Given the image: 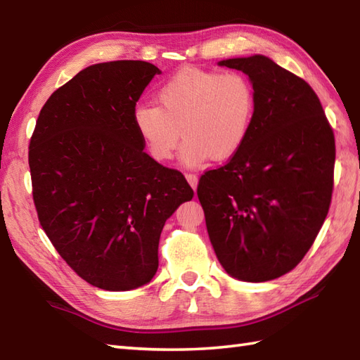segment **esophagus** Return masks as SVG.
I'll list each match as a JSON object with an SVG mask.
<instances>
[{"instance_id": "esophagus-1", "label": "esophagus", "mask_w": 360, "mask_h": 360, "mask_svg": "<svg viewBox=\"0 0 360 360\" xmlns=\"http://www.w3.org/2000/svg\"><path fill=\"white\" fill-rule=\"evenodd\" d=\"M186 179L188 182V186L192 187L193 190H196V186H198V176L196 174H192V173H187L186 174Z\"/></svg>"}]
</instances>
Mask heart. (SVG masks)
Returning a JSON list of instances; mask_svg holds the SVG:
<instances>
[{
	"mask_svg": "<svg viewBox=\"0 0 360 360\" xmlns=\"http://www.w3.org/2000/svg\"><path fill=\"white\" fill-rule=\"evenodd\" d=\"M158 106L141 103L133 125L151 159L165 162L178 147L181 162L201 167L240 151L255 116V91L240 72L184 68L158 89Z\"/></svg>",
	"mask_w": 360,
	"mask_h": 360,
	"instance_id": "1",
	"label": "heart"
}]
</instances>
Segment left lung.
Masks as SVG:
<instances>
[{
    "label": "left lung",
    "instance_id": "8db88e82",
    "mask_svg": "<svg viewBox=\"0 0 360 360\" xmlns=\"http://www.w3.org/2000/svg\"><path fill=\"white\" fill-rule=\"evenodd\" d=\"M218 65L248 75L255 116L240 151L201 176L198 198L224 271L241 281H269L302 262L326 218L334 133L312 88L269 57Z\"/></svg>",
    "mask_w": 360,
    "mask_h": 360
}]
</instances>
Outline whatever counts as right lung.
Here are the masks:
<instances>
[{
    "label": "right lung",
    "mask_w": 360,
    "mask_h": 360,
    "mask_svg": "<svg viewBox=\"0 0 360 360\" xmlns=\"http://www.w3.org/2000/svg\"><path fill=\"white\" fill-rule=\"evenodd\" d=\"M158 66L141 60L91 65L53 93L29 145L32 195L43 231L89 285L129 290L158 271L165 221L193 190L158 164L133 110Z\"/></svg>",
    "instance_id": "obj_1"
}]
</instances>
